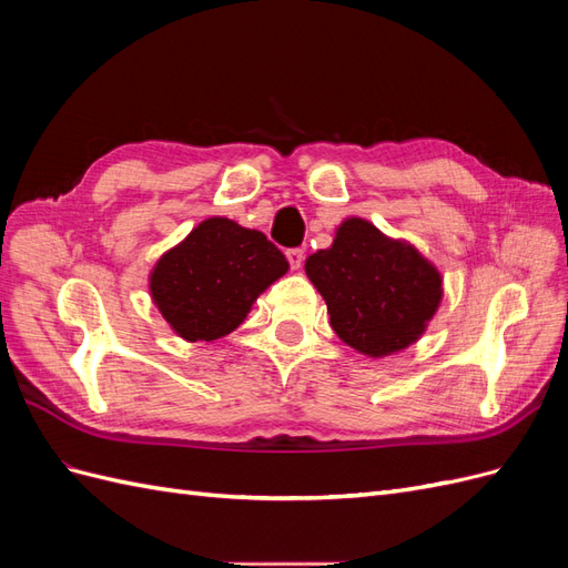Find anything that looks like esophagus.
Segmentation results:
<instances>
[{
  "mask_svg": "<svg viewBox=\"0 0 568 568\" xmlns=\"http://www.w3.org/2000/svg\"><path fill=\"white\" fill-rule=\"evenodd\" d=\"M286 257H288L291 270H301V265H303V248H288Z\"/></svg>",
  "mask_w": 568,
  "mask_h": 568,
  "instance_id": "34e87169",
  "label": "esophagus"
}]
</instances>
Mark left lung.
I'll return each instance as SVG.
<instances>
[{
	"instance_id": "left-lung-1",
	"label": "left lung",
	"mask_w": 568,
	"mask_h": 568,
	"mask_svg": "<svg viewBox=\"0 0 568 568\" xmlns=\"http://www.w3.org/2000/svg\"><path fill=\"white\" fill-rule=\"evenodd\" d=\"M305 274L322 294L332 329L369 357L415 343L443 298L438 270L407 242L348 217L334 244L305 261Z\"/></svg>"
}]
</instances>
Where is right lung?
Returning a JSON list of instances; mask_svg holds the SVG:
<instances>
[{"mask_svg":"<svg viewBox=\"0 0 568 568\" xmlns=\"http://www.w3.org/2000/svg\"><path fill=\"white\" fill-rule=\"evenodd\" d=\"M286 270L284 253L263 232L227 217H209L161 255L149 288L182 338L215 341L232 334L255 298Z\"/></svg>","mask_w":568,"mask_h":568,"instance_id":"1","label":"right lung"}]
</instances>
